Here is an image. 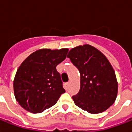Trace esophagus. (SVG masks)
I'll return each mask as SVG.
<instances>
[{
	"label": "esophagus",
	"instance_id": "esophagus-1",
	"mask_svg": "<svg viewBox=\"0 0 132 132\" xmlns=\"http://www.w3.org/2000/svg\"><path fill=\"white\" fill-rule=\"evenodd\" d=\"M69 82H66V83H65V88L67 89L68 87H69Z\"/></svg>",
	"mask_w": 132,
	"mask_h": 132
}]
</instances>
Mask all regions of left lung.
I'll return each instance as SVG.
<instances>
[{
  "instance_id": "1",
  "label": "left lung",
  "mask_w": 132,
  "mask_h": 132,
  "mask_svg": "<svg viewBox=\"0 0 132 132\" xmlns=\"http://www.w3.org/2000/svg\"><path fill=\"white\" fill-rule=\"evenodd\" d=\"M80 74V89L72 96L79 108L92 114L102 113L118 94L116 73L108 59L89 45L72 48L67 55Z\"/></svg>"
}]
</instances>
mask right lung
I'll return each mask as SVG.
<instances>
[{
  "label": "right lung",
  "instance_id": "add662e5",
  "mask_svg": "<svg viewBox=\"0 0 132 132\" xmlns=\"http://www.w3.org/2000/svg\"><path fill=\"white\" fill-rule=\"evenodd\" d=\"M69 49H40L30 54L16 71L14 93L16 100L25 110L39 113L50 108L65 92L59 63L66 59Z\"/></svg>",
  "mask_w": 132,
  "mask_h": 132
}]
</instances>
